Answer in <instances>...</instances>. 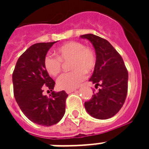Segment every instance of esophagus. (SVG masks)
Wrapping results in <instances>:
<instances>
[{
    "label": "esophagus",
    "instance_id": "1",
    "mask_svg": "<svg viewBox=\"0 0 149 149\" xmlns=\"http://www.w3.org/2000/svg\"><path fill=\"white\" fill-rule=\"evenodd\" d=\"M74 91H76V90H75V89H72V90H67V91H65V92L67 93H72V92H74Z\"/></svg>",
    "mask_w": 149,
    "mask_h": 149
}]
</instances>
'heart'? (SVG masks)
Segmentation results:
<instances>
[{
    "label": "heart",
    "mask_w": 149,
    "mask_h": 149,
    "mask_svg": "<svg viewBox=\"0 0 149 149\" xmlns=\"http://www.w3.org/2000/svg\"><path fill=\"white\" fill-rule=\"evenodd\" d=\"M56 55L45 56L44 67L50 76L56 77L62 70L63 62L70 61L69 66L72 70L64 72L57 80V86L63 90L77 88L86 78V72L93 71L97 65L95 52L79 42L63 44L56 50Z\"/></svg>",
    "instance_id": "b5f03b06"
}]
</instances>
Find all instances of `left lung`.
Returning <instances> with one entry per match:
<instances>
[{"label": "left lung", "instance_id": "obj_1", "mask_svg": "<svg viewBox=\"0 0 149 149\" xmlns=\"http://www.w3.org/2000/svg\"><path fill=\"white\" fill-rule=\"evenodd\" d=\"M95 49L97 65L90 81L99 91L84 103L86 111L100 120L112 118L122 107L127 93L128 72L124 60L108 41L93 34L81 36Z\"/></svg>", "mask_w": 149, "mask_h": 149}]
</instances>
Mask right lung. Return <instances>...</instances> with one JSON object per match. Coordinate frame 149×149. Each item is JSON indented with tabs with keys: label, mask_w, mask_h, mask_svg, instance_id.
Instances as JSON below:
<instances>
[{
	"label": "right lung",
	"mask_w": 149,
	"mask_h": 149,
	"mask_svg": "<svg viewBox=\"0 0 149 149\" xmlns=\"http://www.w3.org/2000/svg\"><path fill=\"white\" fill-rule=\"evenodd\" d=\"M53 42L34 44L17 59L12 74L14 95L24 114L32 122L43 126L56 125L65 111L68 94L55 93V81L44 67V58ZM52 91L50 98L43 94Z\"/></svg>",
	"instance_id": "add662e5"
}]
</instances>
